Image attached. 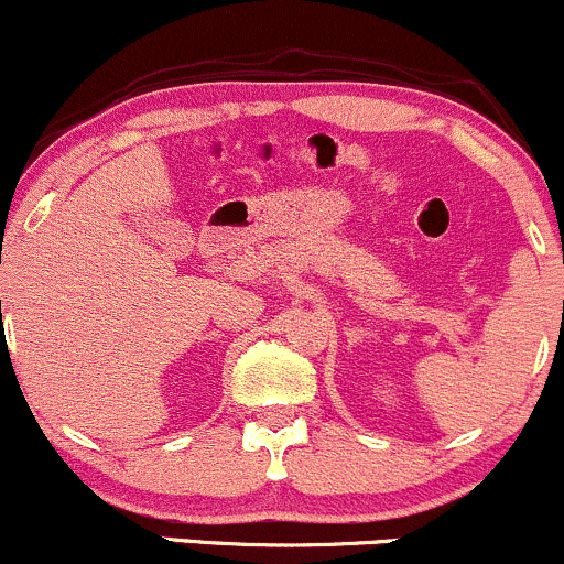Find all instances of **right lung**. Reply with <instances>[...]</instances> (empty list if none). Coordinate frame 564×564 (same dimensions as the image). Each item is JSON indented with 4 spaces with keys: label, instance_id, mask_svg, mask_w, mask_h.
Here are the masks:
<instances>
[{
    "label": "right lung",
    "instance_id": "add662e5",
    "mask_svg": "<svg viewBox=\"0 0 564 564\" xmlns=\"http://www.w3.org/2000/svg\"><path fill=\"white\" fill-rule=\"evenodd\" d=\"M0 318H2V302H0Z\"/></svg>",
    "mask_w": 564,
    "mask_h": 564
}]
</instances>
